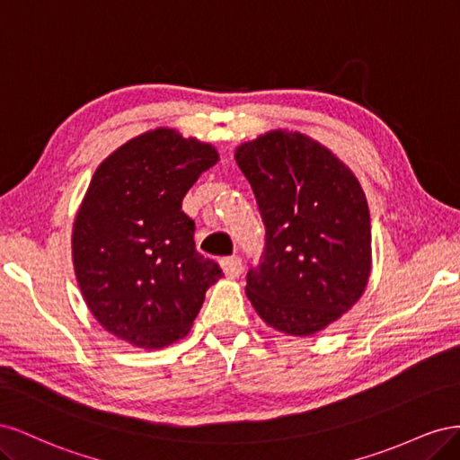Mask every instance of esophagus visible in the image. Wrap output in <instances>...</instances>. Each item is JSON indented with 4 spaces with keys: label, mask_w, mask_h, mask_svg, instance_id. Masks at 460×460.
<instances>
[{
    "label": "esophagus",
    "mask_w": 460,
    "mask_h": 460,
    "mask_svg": "<svg viewBox=\"0 0 460 460\" xmlns=\"http://www.w3.org/2000/svg\"><path fill=\"white\" fill-rule=\"evenodd\" d=\"M222 270L228 278H238L242 274L243 269V262L240 257H228V259H222Z\"/></svg>",
    "instance_id": "obj_1"
}]
</instances>
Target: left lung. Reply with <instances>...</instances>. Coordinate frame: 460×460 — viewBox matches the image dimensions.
<instances>
[{
	"label": "left lung",
	"instance_id": "obj_1",
	"mask_svg": "<svg viewBox=\"0 0 460 460\" xmlns=\"http://www.w3.org/2000/svg\"><path fill=\"white\" fill-rule=\"evenodd\" d=\"M235 163L264 226L245 294L269 326L313 336L349 311L370 274V215L357 178L311 137L276 130L243 144Z\"/></svg>",
	"mask_w": 460,
	"mask_h": 460
}]
</instances>
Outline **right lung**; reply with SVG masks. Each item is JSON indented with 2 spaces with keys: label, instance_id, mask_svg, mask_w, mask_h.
<instances>
[{
  "label": "right lung",
  "instance_id": "right-lung-1",
  "mask_svg": "<svg viewBox=\"0 0 460 460\" xmlns=\"http://www.w3.org/2000/svg\"><path fill=\"white\" fill-rule=\"evenodd\" d=\"M218 161L208 144L157 128L97 166L73 228L76 280L107 332L144 349L184 338L222 269L198 253L186 191Z\"/></svg>",
  "mask_w": 460,
  "mask_h": 460
}]
</instances>
